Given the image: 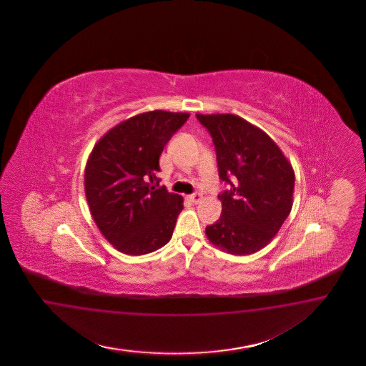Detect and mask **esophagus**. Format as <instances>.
Returning <instances> with one entry per match:
<instances>
[{
	"mask_svg": "<svg viewBox=\"0 0 366 366\" xmlns=\"http://www.w3.org/2000/svg\"><path fill=\"white\" fill-rule=\"evenodd\" d=\"M189 199H190L192 202H194V204H199V201L202 199V194H201L199 192H196V193L190 194V196H189Z\"/></svg>",
	"mask_w": 366,
	"mask_h": 366,
	"instance_id": "obj_1",
	"label": "esophagus"
}]
</instances>
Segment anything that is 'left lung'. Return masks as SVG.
<instances>
[{
	"mask_svg": "<svg viewBox=\"0 0 366 366\" xmlns=\"http://www.w3.org/2000/svg\"><path fill=\"white\" fill-rule=\"evenodd\" d=\"M211 134L219 177L220 219L205 232L232 255H251L272 240L292 207L295 176L264 132L232 114L196 115Z\"/></svg>",
	"mask_w": 366,
	"mask_h": 366,
	"instance_id": "obj_1",
	"label": "left lung"
}]
</instances>
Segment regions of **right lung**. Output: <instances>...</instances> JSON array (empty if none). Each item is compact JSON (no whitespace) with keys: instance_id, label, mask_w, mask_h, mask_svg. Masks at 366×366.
Wrapping results in <instances>:
<instances>
[{"instance_id":"1","label":"right lung","mask_w":366,"mask_h":366,"mask_svg":"<svg viewBox=\"0 0 366 366\" xmlns=\"http://www.w3.org/2000/svg\"><path fill=\"white\" fill-rule=\"evenodd\" d=\"M155 110L111 129L89 155L84 189L100 232L127 255H144L172 239L184 199L159 187V155L188 121Z\"/></svg>"}]
</instances>
